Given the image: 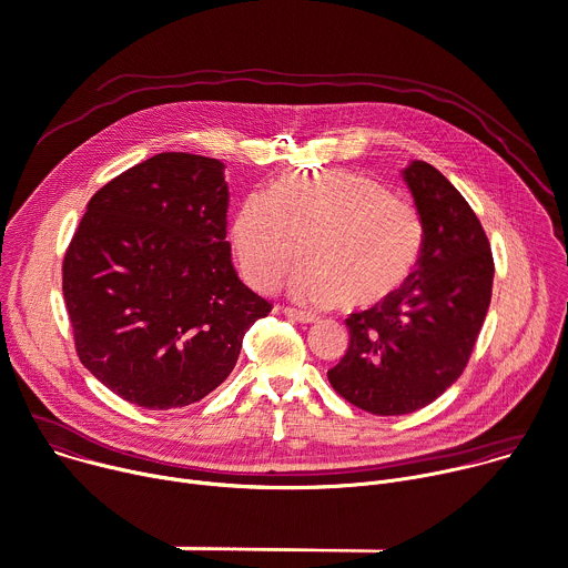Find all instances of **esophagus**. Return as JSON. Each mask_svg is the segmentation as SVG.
<instances>
[{
    "instance_id": "1",
    "label": "esophagus",
    "mask_w": 568,
    "mask_h": 568,
    "mask_svg": "<svg viewBox=\"0 0 568 568\" xmlns=\"http://www.w3.org/2000/svg\"><path fill=\"white\" fill-rule=\"evenodd\" d=\"M283 315L292 322H298V324H315L317 317L311 315V313H303V311H296V307H283Z\"/></svg>"
}]
</instances>
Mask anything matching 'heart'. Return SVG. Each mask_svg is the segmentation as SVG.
<instances>
[{
	"label": "heart",
	"mask_w": 568,
	"mask_h": 568,
	"mask_svg": "<svg viewBox=\"0 0 568 568\" xmlns=\"http://www.w3.org/2000/svg\"><path fill=\"white\" fill-rule=\"evenodd\" d=\"M231 246L244 281L255 290H274L301 251L303 263L290 281L298 303L367 311L415 274L424 224L412 205L365 174L290 172L267 194L255 192L240 203Z\"/></svg>",
	"instance_id": "heart-1"
}]
</instances>
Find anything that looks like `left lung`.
Masks as SVG:
<instances>
[{
    "label": "left lung",
    "instance_id": "1",
    "mask_svg": "<svg viewBox=\"0 0 568 568\" xmlns=\"http://www.w3.org/2000/svg\"><path fill=\"white\" fill-rule=\"evenodd\" d=\"M424 224L412 278L385 303L346 320L348 348L328 372L333 389L372 415H409L467 367L491 301L494 257L480 220L433 165L403 172Z\"/></svg>",
    "mask_w": 568,
    "mask_h": 568
}]
</instances>
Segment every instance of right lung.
<instances>
[{"label": "right lung", "instance_id": "1", "mask_svg": "<svg viewBox=\"0 0 568 568\" xmlns=\"http://www.w3.org/2000/svg\"><path fill=\"white\" fill-rule=\"evenodd\" d=\"M224 163L168 151L101 187L68 246L63 296L83 367L120 398L172 409L233 372L272 313L231 263Z\"/></svg>", "mask_w": 568, "mask_h": 568}]
</instances>
